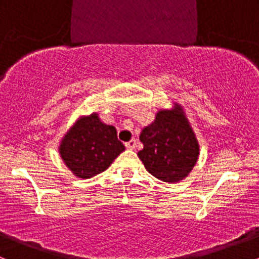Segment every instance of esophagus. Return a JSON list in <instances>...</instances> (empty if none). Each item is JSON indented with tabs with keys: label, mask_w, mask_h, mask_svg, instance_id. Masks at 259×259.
Returning <instances> with one entry per match:
<instances>
[{
	"label": "esophagus",
	"mask_w": 259,
	"mask_h": 259,
	"mask_svg": "<svg viewBox=\"0 0 259 259\" xmlns=\"http://www.w3.org/2000/svg\"><path fill=\"white\" fill-rule=\"evenodd\" d=\"M136 145H137L136 140H131V141H128V142L126 143V147H127V149H135L136 148Z\"/></svg>",
	"instance_id": "obj_1"
}]
</instances>
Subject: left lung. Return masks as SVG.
Returning <instances> with one entry per match:
<instances>
[{"mask_svg":"<svg viewBox=\"0 0 259 259\" xmlns=\"http://www.w3.org/2000/svg\"><path fill=\"white\" fill-rule=\"evenodd\" d=\"M143 149L138 157L146 169L163 182L182 181L193 169L199 156V145L182 106L157 112L156 119L142 130Z\"/></svg>","mask_w":259,"mask_h":259,"instance_id":"8db88e82","label":"left lung"}]
</instances>
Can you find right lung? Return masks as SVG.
Returning <instances> with one entry per match:
<instances>
[{
	"label": "right lung",
	"instance_id": "obj_1",
	"mask_svg": "<svg viewBox=\"0 0 259 259\" xmlns=\"http://www.w3.org/2000/svg\"><path fill=\"white\" fill-rule=\"evenodd\" d=\"M58 151L71 172L86 180L107 169L124 146L117 138L116 128L92 113L77 119L61 141Z\"/></svg>",
	"mask_w": 259,
	"mask_h": 259
}]
</instances>
